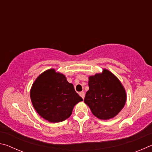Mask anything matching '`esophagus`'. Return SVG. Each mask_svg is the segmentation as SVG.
Here are the masks:
<instances>
[{"label":"esophagus","mask_w":152,"mask_h":152,"mask_svg":"<svg viewBox=\"0 0 152 152\" xmlns=\"http://www.w3.org/2000/svg\"><path fill=\"white\" fill-rule=\"evenodd\" d=\"M79 95L80 96L82 99H84V96H85V94H84V92H79Z\"/></svg>","instance_id":"1"}]
</instances>
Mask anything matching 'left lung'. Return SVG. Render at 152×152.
<instances>
[{
    "instance_id": "8db88e82",
    "label": "left lung",
    "mask_w": 152,
    "mask_h": 152,
    "mask_svg": "<svg viewBox=\"0 0 152 152\" xmlns=\"http://www.w3.org/2000/svg\"><path fill=\"white\" fill-rule=\"evenodd\" d=\"M88 86L84 102L99 119H113L124 107L127 100L125 89L111 72L103 69L101 73L90 76Z\"/></svg>"
}]
</instances>
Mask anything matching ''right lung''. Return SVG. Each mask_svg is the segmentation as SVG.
Masks as SVG:
<instances>
[{
	"mask_svg": "<svg viewBox=\"0 0 152 152\" xmlns=\"http://www.w3.org/2000/svg\"><path fill=\"white\" fill-rule=\"evenodd\" d=\"M35 110L43 119L59 123L70 117L74 107L83 99L63 74L49 69L38 76L30 90Z\"/></svg>",
	"mask_w": 152,
	"mask_h": 152,
	"instance_id": "add662e5",
	"label": "right lung"
}]
</instances>
